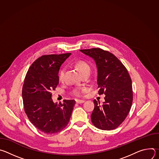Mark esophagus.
Segmentation results:
<instances>
[{
    "label": "esophagus",
    "mask_w": 159,
    "mask_h": 159,
    "mask_svg": "<svg viewBox=\"0 0 159 159\" xmlns=\"http://www.w3.org/2000/svg\"><path fill=\"white\" fill-rule=\"evenodd\" d=\"M76 102L78 103V104H81V103H84L85 102L84 100H80V99H77L76 101Z\"/></svg>",
    "instance_id": "34e87169"
}]
</instances>
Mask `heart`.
I'll use <instances>...</instances> for the list:
<instances>
[{"instance_id": "1", "label": "heart", "mask_w": 159, "mask_h": 159, "mask_svg": "<svg viewBox=\"0 0 159 159\" xmlns=\"http://www.w3.org/2000/svg\"><path fill=\"white\" fill-rule=\"evenodd\" d=\"M74 66L75 67V69L78 70L79 74L81 75L84 73H89L90 72V66L89 64L85 62V61L83 60H79L77 61L75 63ZM64 73H65V69L64 68H61L60 69L58 74V78L60 81H61L63 79L64 76ZM86 90L85 87H76L73 89L72 90V94L77 97H80L82 96L83 93Z\"/></svg>"}]
</instances>
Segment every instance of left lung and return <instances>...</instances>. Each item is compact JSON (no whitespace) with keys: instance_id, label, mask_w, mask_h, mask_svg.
Masks as SVG:
<instances>
[{"instance_id":"8db88e82","label":"left lung","mask_w":159,"mask_h":159,"mask_svg":"<svg viewBox=\"0 0 159 159\" xmlns=\"http://www.w3.org/2000/svg\"><path fill=\"white\" fill-rule=\"evenodd\" d=\"M80 51L94 60L98 69V94L106 95L102 106L94 100L92 123L102 130L116 129L126 118L133 102L129 73L120 60L107 51L98 48Z\"/></svg>"}]
</instances>
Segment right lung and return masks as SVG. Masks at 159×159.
Wrapping results in <instances>:
<instances>
[{
	"label": "right lung",
	"instance_id": "right-lung-1",
	"mask_svg": "<svg viewBox=\"0 0 159 159\" xmlns=\"http://www.w3.org/2000/svg\"><path fill=\"white\" fill-rule=\"evenodd\" d=\"M70 55L41 56L32 63L25 79L22 90L25 111L32 124L44 133H57L65 128L75 104L74 100H63L58 104L52 99V91L59 83L60 68Z\"/></svg>",
	"mask_w": 159,
	"mask_h": 159
}]
</instances>
